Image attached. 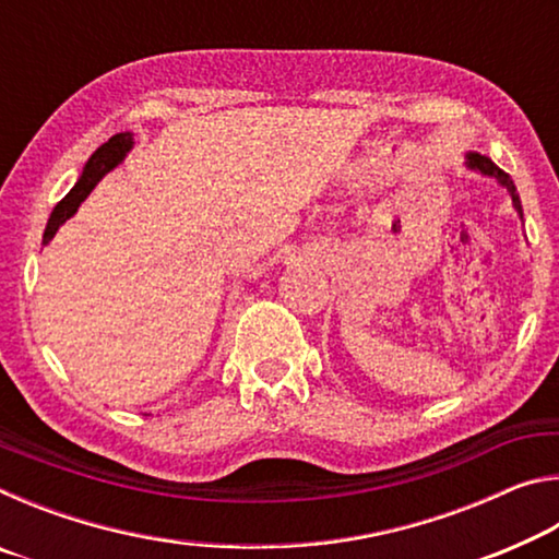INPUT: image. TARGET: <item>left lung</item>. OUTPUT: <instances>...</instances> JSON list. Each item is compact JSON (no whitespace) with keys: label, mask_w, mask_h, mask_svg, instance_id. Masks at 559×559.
Listing matches in <instances>:
<instances>
[{"label":"left lung","mask_w":559,"mask_h":559,"mask_svg":"<svg viewBox=\"0 0 559 559\" xmlns=\"http://www.w3.org/2000/svg\"><path fill=\"white\" fill-rule=\"evenodd\" d=\"M466 167L468 169H476V173L486 175V177H493L498 185H503L508 192H510V200H513V206H515V212L520 216V222H523V204H520V197L515 192V185H513V179H510V175H506L503 169H500L493 163V159L486 157V155H480V153H466Z\"/></svg>","instance_id":"1"}]
</instances>
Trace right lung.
Returning <instances> with one entry per match:
<instances>
[{"instance_id": "obj_1", "label": "right lung", "mask_w": 559, "mask_h": 559, "mask_svg": "<svg viewBox=\"0 0 559 559\" xmlns=\"http://www.w3.org/2000/svg\"><path fill=\"white\" fill-rule=\"evenodd\" d=\"M130 150H132V132H118V135H112L106 145H100L96 153L88 157L79 182H75L71 192L53 206L49 224H46V231H44V246L53 239L61 224L69 222L71 216L79 212V206L93 192V187H96L100 179L110 173V169H116L122 159H126Z\"/></svg>"}]
</instances>
